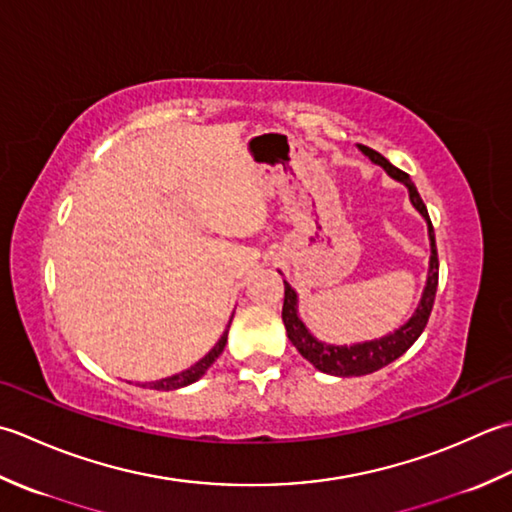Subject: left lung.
Listing matches in <instances>:
<instances>
[{"instance_id": "1", "label": "left lung", "mask_w": 512, "mask_h": 512, "mask_svg": "<svg viewBox=\"0 0 512 512\" xmlns=\"http://www.w3.org/2000/svg\"><path fill=\"white\" fill-rule=\"evenodd\" d=\"M360 150L369 156L373 163L382 165L393 179L402 181L406 187H409V196L411 203L415 205V210L420 212L426 223H429V238H431V269H429V280H426V289L420 307L415 309L413 318L406 322L404 327H400L395 333H389L380 340H371V342H362V344H353V347H333V344L318 342L307 327L302 325V320L298 318V298L296 291L285 283V302H283V322L287 329V338L291 344L300 351V356L309 360L314 367L322 373L329 375H340V378H353V375H367L378 371L382 367H387L393 360H398L402 353L411 347V344L420 338V333L424 331L426 322H429L433 302H435V291H437V276H440V260H437V247H435V232H433V223L429 218V212H426V205L422 201L420 192L409 179V174L402 172L391 165L380 152H375L367 145H360Z\"/></svg>"}]
</instances>
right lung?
Segmentation results:
<instances>
[{"label":"right lung","instance_id":"right-lung-1","mask_svg":"<svg viewBox=\"0 0 512 512\" xmlns=\"http://www.w3.org/2000/svg\"><path fill=\"white\" fill-rule=\"evenodd\" d=\"M229 322H232V320H229ZM227 331H229V329H225L221 340L216 342V347H214L210 353H207V356H205L203 360H198V362L194 364V367H190V369L183 371V373H176V375H172V378H165V380H159V382L143 384V387H150V389H156V391H174V389H181V387H187V384L196 382L207 369L212 367V364L216 362V358L223 353L225 342H227Z\"/></svg>","mask_w":512,"mask_h":512}]
</instances>
